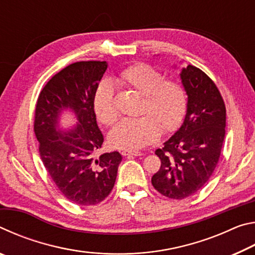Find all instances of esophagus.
Masks as SVG:
<instances>
[{
	"instance_id": "esophagus-1",
	"label": "esophagus",
	"mask_w": 255,
	"mask_h": 255,
	"mask_svg": "<svg viewBox=\"0 0 255 255\" xmlns=\"http://www.w3.org/2000/svg\"><path fill=\"white\" fill-rule=\"evenodd\" d=\"M123 156H140L143 155L140 152H136V150H123Z\"/></svg>"
}]
</instances>
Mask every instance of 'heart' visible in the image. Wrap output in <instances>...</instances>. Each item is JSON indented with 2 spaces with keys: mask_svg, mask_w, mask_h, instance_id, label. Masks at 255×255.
<instances>
[{
  "mask_svg": "<svg viewBox=\"0 0 255 255\" xmlns=\"http://www.w3.org/2000/svg\"><path fill=\"white\" fill-rule=\"evenodd\" d=\"M116 81L143 94L138 118H127L111 129L109 143L119 149H139L164 132L174 131L188 108L187 91L180 82L164 79L162 72L147 64L127 67ZM93 109L99 122L110 126L118 119L115 105V89L110 82H102L94 92Z\"/></svg>",
  "mask_w": 255,
  "mask_h": 255,
  "instance_id": "obj_1",
  "label": "heart"
}]
</instances>
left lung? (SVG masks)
Returning <instances> with one entry per match:
<instances>
[{
    "instance_id": "obj_1",
    "label": "left lung",
    "mask_w": 255,
    "mask_h": 255,
    "mask_svg": "<svg viewBox=\"0 0 255 255\" xmlns=\"http://www.w3.org/2000/svg\"><path fill=\"white\" fill-rule=\"evenodd\" d=\"M188 96L182 126L164 147L155 150L161 167L153 175V187L171 199L195 195L214 173L225 138L226 108L213 80L199 68L188 65L180 73Z\"/></svg>"
}]
</instances>
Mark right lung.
Returning <instances> with one entry per match:
<instances>
[{"label":"right lung","mask_w":255,"mask_h":255,"mask_svg":"<svg viewBox=\"0 0 255 255\" xmlns=\"http://www.w3.org/2000/svg\"><path fill=\"white\" fill-rule=\"evenodd\" d=\"M107 67V62L89 60L63 68L41 90L34 111L33 129L41 161L64 197L80 206L97 205L109 196L123 159L118 152L96 157L103 135L97 124L93 96ZM63 111L77 117L70 131L59 128Z\"/></svg>","instance_id":"obj_1"}]
</instances>
